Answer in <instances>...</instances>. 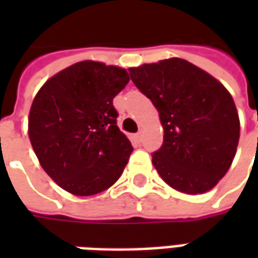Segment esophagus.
<instances>
[{"mask_svg": "<svg viewBox=\"0 0 258 258\" xmlns=\"http://www.w3.org/2000/svg\"><path fill=\"white\" fill-rule=\"evenodd\" d=\"M134 140L137 141V142H141V141H142V131H140V133H137V134L134 135Z\"/></svg>", "mask_w": 258, "mask_h": 258, "instance_id": "34e87169", "label": "esophagus"}]
</instances>
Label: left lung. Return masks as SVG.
I'll list each match as a JSON object with an SVG mask.
<instances>
[{"mask_svg":"<svg viewBox=\"0 0 258 258\" xmlns=\"http://www.w3.org/2000/svg\"><path fill=\"white\" fill-rule=\"evenodd\" d=\"M130 76L160 116L164 138L152 163L164 182L189 195L214 188L232 164L240 131L227 88L179 58L131 68Z\"/></svg>","mask_w":258,"mask_h":258,"instance_id":"8db88e82","label":"left lung"}]
</instances>
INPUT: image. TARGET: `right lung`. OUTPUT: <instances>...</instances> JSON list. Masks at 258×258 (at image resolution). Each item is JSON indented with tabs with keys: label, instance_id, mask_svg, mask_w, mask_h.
Returning a JSON list of instances; mask_svg holds the SVG:
<instances>
[{
	"label": "right lung",
	"instance_id": "obj_1",
	"mask_svg": "<svg viewBox=\"0 0 258 258\" xmlns=\"http://www.w3.org/2000/svg\"><path fill=\"white\" fill-rule=\"evenodd\" d=\"M130 81L125 69L83 60L48 80L29 114V138L41 167L76 196L112 186L133 152L117 127L113 98Z\"/></svg>",
	"mask_w": 258,
	"mask_h": 258
}]
</instances>
